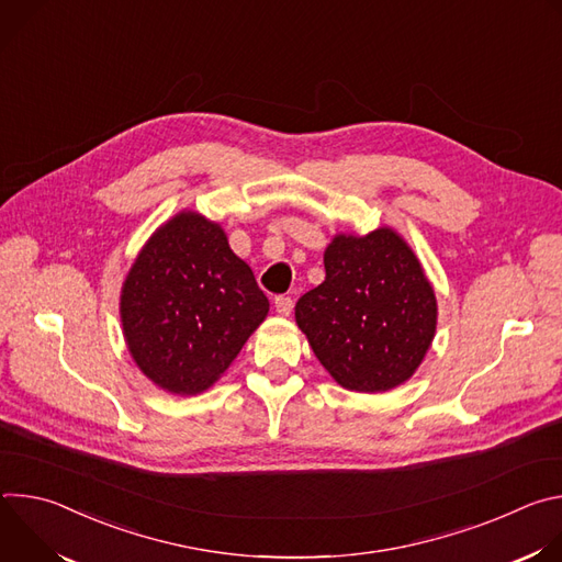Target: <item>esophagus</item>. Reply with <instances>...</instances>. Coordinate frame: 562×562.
Segmentation results:
<instances>
[{"label": "esophagus", "instance_id": "34e87169", "mask_svg": "<svg viewBox=\"0 0 562 562\" xmlns=\"http://www.w3.org/2000/svg\"><path fill=\"white\" fill-rule=\"evenodd\" d=\"M273 304H276V311H278L280 315H284V317L291 315V311H293V300H291L289 295H278Z\"/></svg>", "mask_w": 562, "mask_h": 562}]
</instances>
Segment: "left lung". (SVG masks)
<instances>
[{"label":"left lung","mask_w":562,"mask_h":562,"mask_svg":"<svg viewBox=\"0 0 562 562\" xmlns=\"http://www.w3.org/2000/svg\"><path fill=\"white\" fill-rule=\"evenodd\" d=\"M325 282L295 304V323L331 378L360 393L405 384L438 325L425 269L391 226L338 233L325 249Z\"/></svg>","instance_id":"left-lung-1"}]
</instances>
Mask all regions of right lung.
Wrapping results in <instances>:
<instances>
[{
  "instance_id": "obj_1",
  "label": "right lung",
  "mask_w": 562,
  "mask_h": 562,
  "mask_svg": "<svg viewBox=\"0 0 562 562\" xmlns=\"http://www.w3.org/2000/svg\"><path fill=\"white\" fill-rule=\"evenodd\" d=\"M269 300L224 228L180 211L146 239L120 293L128 353L159 389L213 386L265 323Z\"/></svg>"
}]
</instances>
